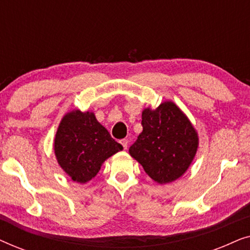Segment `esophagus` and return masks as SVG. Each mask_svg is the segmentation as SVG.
Returning a JSON list of instances; mask_svg holds the SVG:
<instances>
[{
    "mask_svg": "<svg viewBox=\"0 0 250 250\" xmlns=\"http://www.w3.org/2000/svg\"><path fill=\"white\" fill-rule=\"evenodd\" d=\"M119 142H121V145L123 146V148L127 149V146H128V140L127 139H123Z\"/></svg>",
    "mask_w": 250,
    "mask_h": 250,
    "instance_id": "34e87169",
    "label": "esophagus"
}]
</instances>
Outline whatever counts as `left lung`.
<instances>
[{
    "instance_id": "left-lung-1",
    "label": "left lung",
    "mask_w": 250,
    "mask_h": 250,
    "mask_svg": "<svg viewBox=\"0 0 250 250\" xmlns=\"http://www.w3.org/2000/svg\"><path fill=\"white\" fill-rule=\"evenodd\" d=\"M143 131L129 148V155L159 184L175 181L189 168L199 139L186 114L172 101L155 110L142 111Z\"/></svg>"
}]
</instances>
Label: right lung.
I'll return each mask as SVG.
<instances>
[{"mask_svg":"<svg viewBox=\"0 0 250 250\" xmlns=\"http://www.w3.org/2000/svg\"><path fill=\"white\" fill-rule=\"evenodd\" d=\"M122 145L97 121L93 112L73 110L61 119L54 138L58 164L75 182L86 183Z\"/></svg>","mask_w":250,"mask_h":250,"instance_id":"obj_1","label":"right lung"}]
</instances>
